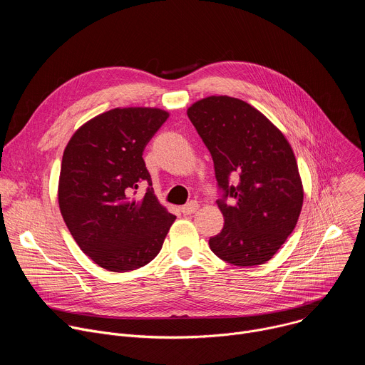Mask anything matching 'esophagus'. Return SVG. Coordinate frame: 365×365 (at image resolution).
<instances>
[{"mask_svg":"<svg viewBox=\"0 0 365 365\" xmlns=\"http://www.w3.org/2000/svg\"><path fill=\"white\" fill-rule=\"evenodd\" d=\"M197 207H199V203L195 202V200H190L187 205L180 207V212L183 215H192V214H195L197 211Z\"/></svg>","mask_w":365,"mask_h":365,"instance_id":"1","label":"esophagus"}]
</instances>
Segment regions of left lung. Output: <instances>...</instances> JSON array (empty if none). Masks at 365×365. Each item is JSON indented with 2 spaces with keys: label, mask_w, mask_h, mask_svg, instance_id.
<instances>
[{
  "label": "left lung",
  "mask_w": 365,
  "mask_h": 365,
  "mask_svg": "<svg viewBox=\"0 0 365 365\" xmlns=\"http://www.w3.org/2000/svg\"><path fill=\"white\" fill-rule=\"evenodd\" d=\"M187 117L210 150L224 215L210 247L224 262L264 264L293 232L303 205V185L284 134L245 101L212 95L196 101ZM237 179L229 185V178ZM227 197H233L227 204Z\"/></svg>",
  "instance_id": "1"
}]
</instances>
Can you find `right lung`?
<instances>
[{
    "label": "right lung",
    "instance_id": "right-lung-1",
    "mask_svg": "<svg viewBox=\"0 0 365 365\" xmlns=\"http://www.w3.org/2000/svg\"><path fill=\"white\" fill-rule=\"evenodd\" d=\"M168 118L160 108H114L81 125L63 151L61 214L79 248L102 269L125 273L148 264L176 220L155 197L143 160ZM141 181L149 187L135 200Z\"/></svg>",
    "mask_w": 365,
    "mask_h": 365
}]
</instances>
